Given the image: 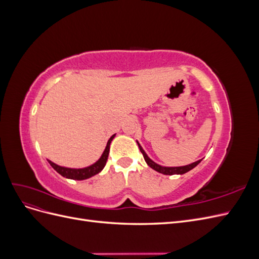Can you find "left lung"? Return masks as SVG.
I'll use <instances>...</instances> for the list:
<instances>
[{"label": "left lung", "mask_w": 259, "mask_h": 259, "mask_svg": "<svg viewBox=\"0 0 259 259\" xmlns=\"http://www.w3.org/2000/svg\"><path fill=\"white\" fill-rule=\"evenodd\" d=\"M137 144H138V143H137ZM138 147H139V150H140V152L143 153V155H144V159H145V161L147 162L148 165L150 166L151 168L155 169L156 171H159V173L164 174V175L185 174V173H187V171H189L190 169H192L193 167L197 166L198 164L201 162V160H199V161L194 162V163H192V164H189V165H186V166H179V167H163V166L159 165V164L154 163L152 160L149 159V158H148V155H147V154H146V152L144 151V149L142 148V146H140L139 144H138Z\"/></svg>", "instance_id": "8db88e82"}]
</instances>
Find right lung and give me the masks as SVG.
Listing matches in <instances>:
<instances>
[{
    "instance_id": "obj_1",
    "label": "right lung",
    "mask_w": 259,
    "mask_h": 259,
    "mask_svg": "<svg viewBox=\"0 0 259 259\" xmlns=\"http://www.w3.org/2000/svg\"><path fill=\"white\" fill-rule=\"evenodd\" d=\"M114 135L110 137V139L108 140L107 147L105 149V151L101 155V158L93 165L85 167V168H79V169H74V168H67V167H61L58 166L57 164L53 163L52 161H49V163L52 165V167L59 173L61 176H64L66 178H70V179H74V180H83V179H88L94 175L98 174L99 171L103 169L106 165L107 160H108V155H109V149H110V144L111 140L113 139Z\"/></svg>"
}]
</instances>
